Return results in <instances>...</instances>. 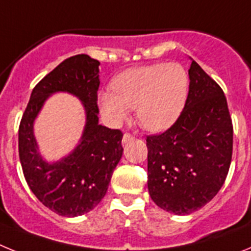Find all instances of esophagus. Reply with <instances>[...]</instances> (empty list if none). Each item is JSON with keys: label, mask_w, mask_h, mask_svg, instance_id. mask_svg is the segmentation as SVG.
Segmentation results:
<instances>
[{"label": "esophagus", "mask_w": 251, "mask_h": 251, "mask_svg": "<svg viewBox=\"0 0 251 251\" xmlns=\"http://www.w3.org/2000/svg\"><path fill=\"white\" fill-rule=\"evenodd\" d=\"M134 139V137L132 136V134H129V133H124V136H123V139H122V142L123 143H128V142L133 141Z\"/></svg>", "instance_id": "obj_1"}]
</instances>
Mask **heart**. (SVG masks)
I'll return each mask as SVG.
<instances>
[{"instance_id": "heart-1", "label": "heart", "mask_w": 251, "mask_h": 251, "mask_svg": "<svg viewBox=\"0 0 251 251\" xmlns=\"http://www.w3.org/2000/svg\"><path fill=\"white\" fill-rule=\"evenodd\" d=\"M188 75L176 63H158L128 69L113 80V92L98 93L101 117L112 127H119L136 109L142 127L165 132L178 119L188 95Z\"/></svg>"}]
</instances>
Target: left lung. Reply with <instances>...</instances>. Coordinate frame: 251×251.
I'll return each instance as SVG.
<instances>
[{"mask_svg": "<svg viewBox=\"0 0 251 251\" xmlns=\"http://www.w3.org/2000/svg\"><path fill=\"white\" fill-rule=\"evenodd\" d=\"M185 108L176 123L147 137L148 192L175 215L196 211L216 196L229 172L232 123L219 84L192 60Z\"/></svg>", "mask_w": 251, "mask_h": 251, "instance_id": "obj_1", "label": "left lung"}]
</instances>
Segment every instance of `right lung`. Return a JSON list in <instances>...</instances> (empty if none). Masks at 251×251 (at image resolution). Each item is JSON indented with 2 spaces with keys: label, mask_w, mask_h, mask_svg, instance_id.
<instances>
[{
  "label": "right lung",
  "mask_w": 251,
  "mask_h": 251,
  "mask_svg": "<svg viewBox=\"0 0 251 251\" xmlns=\"http://www.w3.org/2000/svg\"><path fill=\"white\" fill-rule=\"evenodd\" d=\"M99 65L85 54L64 60L35 86L20 123L19 156L26 182L40 202L65 217L80 216L100 202L123 154L121 130L99 124ZM55 92H68L82 101L86 126L72 152L49 162L39 153L33 124Z\"/></svg>",
  "instance_id": "add662e5"
}]
</instances>
